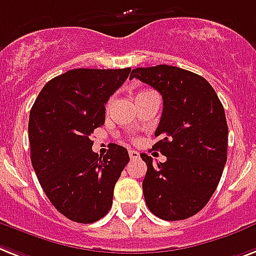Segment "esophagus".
Wrapping results in <instances>:
<instances>
[{
  "label": "esophagus",
  "instance_id": "esophagus-1",
  "mask_svg": "<svg viewBox=\"0 0 256 256\" xmlns=\"http://www.w3.org/2000/svg\"><path fill=\"white\" fill-rule=\"evenodd\" d=\"M130 160H138V157H140V153L138 150H130Z\"/></svg>",
  "mask_w": 256,
  "mask_h": 256
}]
</instances>
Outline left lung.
<instances>
[{
    "instance_id": "left-lung-1",
    "label": "left lung",
    "mask_w": 256,
    "mask_h": 256,
    "mask_svg": "<svg viewBox=\"0 0 256 256\" xmlns=\"http://www.w3.org/2000/svg\"><path fill=\"white\" fill-rule=\"evenodd\" d=\"M152 86L164 100L152 149L166 157L146 164L145 204L156 216L181 220L197 214L212 198L228 160V122L224 106L205 78L174 66L141 67L130 79Z\"/></svg>"
}]
</instances>
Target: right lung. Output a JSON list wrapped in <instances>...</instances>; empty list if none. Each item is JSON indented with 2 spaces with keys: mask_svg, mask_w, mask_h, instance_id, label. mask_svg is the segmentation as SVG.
Instances as JSON below:
<instances>
[{
  "mask_svg": "<svg viewBox=\"0 0 256 256\" xmlns=\"http://www.w3.org/2000/svg\"><path fill=\"white\" fill-rule=\"evenodd\" d=\"M130 68H75L47 82L28 118L30 158L42 189L68 220L92 224L112 206L115 184L130 162L128 150L111 144L92 152L91 134L106 120V104Z\"/></svg>",
  "mask_w": 256,
  "mask_h": 256,
  "instance_id": "add662e5",
  "label": "right lung"
}]
</instances>
